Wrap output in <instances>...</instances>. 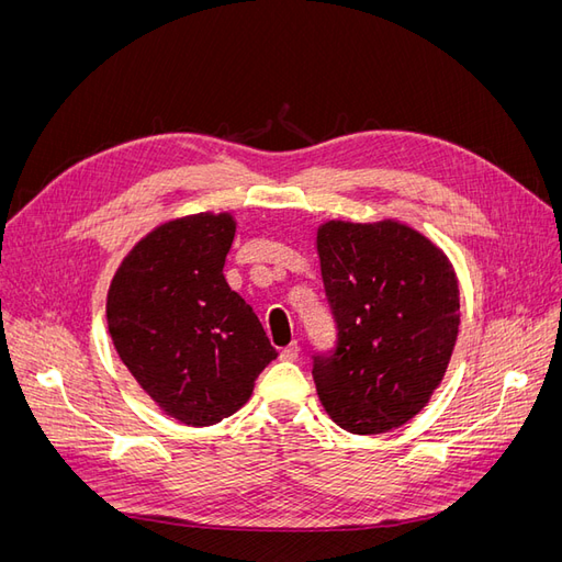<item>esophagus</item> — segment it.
<instances>
[{"instance_id":"esophagus-1","label":"esophagus","mask_w":562,"mask_h":562,"mask_svg":"<svg viewBox=\"0 0 562 562\" xmlns=\"http://www.w3.org/2000/svg\"><path fill=\"white\" fill-rule=\"evenodd\" d=\"M297 353H300V345L297 342L288 345L285 349H281V361H297Z\"/></svg>"}]
</instances>
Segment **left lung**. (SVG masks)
<instances>
[{
    "instance_id": "1",
    "label": "left lung",
    "mask_w": 562,
    "mask_h": 562,
    "mask_svg": "<svg viewBox=\"0 0 562 562\" xmlns=\"http://www.w3.org/2000/svg\"><path fill=\"white\" fill-rule=\"evenodd\" d=\"M337 328L312 375L330 419L384 434L413 419L443 380L459 333V285L446 252L396 220H330L316 232Z\"/></svg>"
}]
</instances>
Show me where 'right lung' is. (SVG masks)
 I'll list each match as a JSON object with an SVG mask.
<instances>
[{"label":"right lung","instance_id":"right-lung-1","mask_svg":"<svg viewBox=\"0 0 562 562\" xmlns=\"http://www.w3.org/2000/svg\"><path fill=\"white\" fill-rule=\"evenodd\" d=\"M234 232L229 213L171 220L135 244L108 293L119 359L166 415L190 427L234 415L277 359L260 318L225 281Z\"/></svg>","mask_w":562,"mask_h":562}]
</instances>
